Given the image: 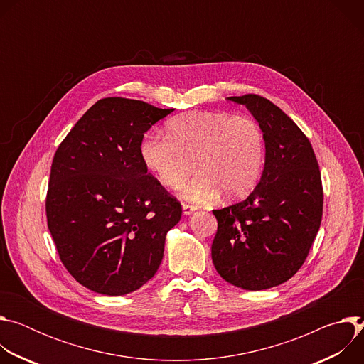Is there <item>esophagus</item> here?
Listing matches in <instances>:
<instances>
[{"label":"esophagus","instance_id":"obj_1","mask_svg":"<svg viewBox=\"0 0 364 364\" xmlns=\"http://www.w3.org/2000/svg\"><path fill=\"white\" fill-rule=\"evenodd\" d=\"M194 210H197V207L196 205H191V204H187V203H183V213L186 215V216H188V215H191Z\"/></svg>","mask_w":364,"mask_h":364}]
</instances>
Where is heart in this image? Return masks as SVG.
I'll list each match as a JSON object with an SVG mask.
<instances>
[{
  "label": "heart",
  "instance_id": "1",
  "mask_svg": "<svg viewBox=\"0 0 364 364\" xmlns=\"http://www.w3.org/2000/svg\"><path fill=\"white\" fill-rule=\"evenodd\" d=\"M167 136H146L139 148L145 167L167 188L196 203L247 196L265 164V135L255 119L229 112H188L166 124Z\"/></svg>",
  "mask_w": 364,
  "mask_h": 364
}]
</instances>
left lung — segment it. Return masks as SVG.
I'll return each instance as SVG.
<instances>
[{"instance_id": "8db88e82", "label": "left lung", "mask_w": 364, "mask_h": 364, "mask_svg": "<svg viewBox=\"0 0 364 364\" xmlns=\"http://www.w3.org/2000/svg\"><path fill=\"white\" fill-rule=\"evenodd\" d=\"M245 105L265 135L261 181L240 203L213 210L212 259L229 284L268 289L305 262L323 218V183L313 146L298 125L264 96L228 97Z\"/></svg>"}]
</instances>
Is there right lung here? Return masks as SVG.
<instances>
[{
    "instance_id": "add662e5",
    "label": "right lung",
    "mask_w": 364,
    "mask_h": 364,
    "mask_svg": "<svg viewBox=\"0 0 364 364\" xmlns=\"http://www.w3.org/2000/svg\"><path fill=\"white\" fill-rule=\"evenodd\" d=\"M174 109L103 97L76 122L51 163L46 215L62 264L83 287L125 295L146 284L181 204L148 173L144 134Z\"/></svg>"
}]
</instances>
